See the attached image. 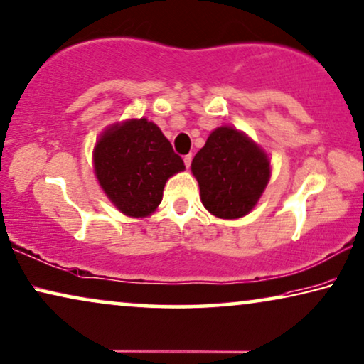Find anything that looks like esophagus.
I'll return each mask as SVG.
<instances>
[{
	"instance_id": "esophagus-1",
	"label": "esophagus",
	"mask_w": 364,
	"mask_h": 364,
	"mask_svg": "<svg viewBox=\"0 0 364 364\" xmlns=\"http://www.w3.org/2000/svg\"><path fill=\"white\" fill-rule=\"evenodd\" d=\"M183 162H186V167L188 169V167H191V164H192V154L183 156Z\"/></svg>"
}]
</instances>
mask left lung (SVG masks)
<instances>
[{"label": "left lung", "instance_id": "8db88e82", "mask_svg": "<svg viewBox=\"0 0 364 364\" xmlns=\"http://www.w3.org/2000/svg\"><path fill=\"white\" fill-rule=\"evenodd\" d=\"M192 173L203 207L215 217L235 220L256 207L269 182L271 161L245 133L220 126L195 154Z\"/></svg>", "mask_w": 364, "mask_h": 364}]
</instances>
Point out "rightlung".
<instances>
[{"instance_id":"1","label":"right lung","mask_w":364,"mask_h":364,"mask_svg":"<svg viewBox=\"0 0 364 364\" xmlns=\"http://www.w3.org/2000/svg\"><path fill=\"white\" fill-rule=\"evenodd\" d=\"M93 169L121 213L144 218L159 207L166 182L186 166L157 124L141 118L103 131L93 149Z\"/></svg>"}]
</instances>
